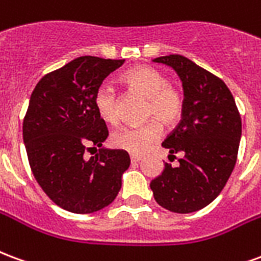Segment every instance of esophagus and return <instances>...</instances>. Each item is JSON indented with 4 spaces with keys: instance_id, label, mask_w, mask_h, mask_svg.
<instances>
[{
    "instance_id": "obj_1",
    "label": "esophagus",
    "mask_w": 261,
    "mask_h": 261,
    "mask_svg": "<svg viewBox=\"0 0 261 261\" xmlns=\"http://www.w3.org/2000/svg\"><path fill=\"white\" fill-rule=\"evenodd\" d=\"M141 156L140 155H134V153H131L130 155V161L133 162V164H136V162H140L141 161Z\"/></svg>"
}]
</instances>
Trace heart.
<instances>
[{"mask_svg":"<svg viewBox=\"0 0 261 261\" xmlns=\"http://www.w3.org/2000/svg\"><path fill=\"white\" fill-rule=\"evenodd\" d=\"M123 81L130 91L147 97V117H155L162 124L172 125L180 120L185 109L181 92L169 85L168 76L159 69L140 65L127 71ZM95 109L100 119L114 124L117 121V92L110 84H102L95 93ZM161 125L156 120H151L142 125L121 127L110 137L114 148L127 152L141 155L147 152L153 142L161 137Z\"/></svg>","mask_w":261,"mask_h":261,"instance_id":"heart-1","label":"heart"}]
</instances>
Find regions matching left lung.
Listing matches in <instances>:
<instances>
[{
    "mask_svg": "<svg viewBox=\"0 0 261 261\" xmlns=\"http://www.w3.org/2000/svg\"><path fill=\"white\" fill-rule=\"evenodd\" d=\"M173 68L185 92L181 120L162 147L183 153L179 166L165 164L151 181L153 198L172 213L189 214L213 202L235 168L242 137L241 114L225 85L207 69L179 54L153 59Z\"/></svg>",
    "mask_w": 261,
    "mask_h": 261,
    "instance_id": "1",
    "label": "left lung"
}]
</instances>
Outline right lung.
Wrapping results in <instances>:
<instances>
[{
	"instance_id": "1",
	"label": "right lung",
	"mask_w": 261,
	"mask_h": 261,
	"mask_svg": "<svg viewBox=\"0 0 261 261\" xmlns=\"http://www.w3.org/2000/svg\"><path fill=\"white\" fill-rule=\"evenodd\" d=\"M124 60L84 56L44 75L32 92L23 142L32 172L59 207L91 214L108 207L130 166L123 149L102 148L109 131L95 109V93ZM101 148L91 160L85 148Z\"/></svg>"
}]
</instances>
